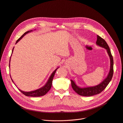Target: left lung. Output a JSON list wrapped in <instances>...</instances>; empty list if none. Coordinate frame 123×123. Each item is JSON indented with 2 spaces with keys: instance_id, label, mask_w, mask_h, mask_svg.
I'll return each instance as SVG.
<instances>
[{
  "instance_id": "left-lung-1",
  "label": "left lung",
  "mask_w": 123,
  "mask_h": 123,
  "mask_svg": "<svg viewBox=\"0 0 123 123\" xmlns=\"http://www.w3.org/2000/svg\"><path fill=\"white\" fill-rule=\"evenodd\" d=\"M96 44L98 45L105 48L107 51V52L110 58L111 61V66H110V70L108 75L104 80L100 83L99 84L97 85V86H92V87H88L84 88H80L77 86L75 83V82L71 80V86L75 92L77 94L80 95L84 96V97H90V96H92L95 94H98L100 93L109 84L111 80L112 77L113 76L114 73V61L113 56L111 55V50L110 48L106 43L105 40L102 38L98 35H97V41L96 42Z\"/></svg>"
}]
</instances>
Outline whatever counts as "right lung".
<instances>
[{
  "label": "right lung",
  "mask_w": 123,
  "mask_h": 123,
  "mask_svg": "<svg viewBox=\"0 0 123 123\" xmlns=\"http://www.w3.org/2000/svg\"><path fill=\"white\" fill-rule=\"evenodd\" d=\"M28 31L25 32V33L22 36H21L20 38L17 41V42H16V43L17 44V43L22 39L23 37L27 33H29V32L31 31ZM13 48L12 49V52H13ZM10 60H9V65H10ZM57 68L56 70L53 72L52 73V74H51V75L50 76L49 79L48 80L47 82L46 83V84L44 85V86L43 87H42V88H40V89H38L37 90H34V91H32V92H23L22 91V90H21L20 89H19L20 90V92H22V93H23L24 95H26V96H28V97H41V96H43L44 95H45L48 92L51 86H52V80H53V77H54V75H55V73L57 70V69H58ZM12 81H13V80H12Z\"/></svg>",
  "instance_id": "obj_1"
}]
</instances>
